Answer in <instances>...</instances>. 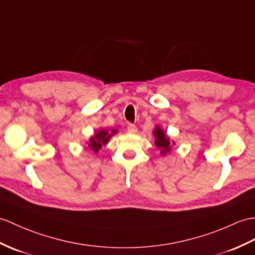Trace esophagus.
<instances>
[{
	"label": "esophagus",
	"instance_id": "34e87169",
	"mask_svg": "<svg viewBox=\"0 0 255 255\" xmlns=\"http://www.w3.org/2000/svg\"><path fill=\"white\" fill-rule=\"evenodd\" d=\"M127 130H128V132H130V133H135V132H137V127H135V125H133V124H128Z\"/></svg>",
	"mask_w": 255,
	"mask_h": 255
}]
</instances>
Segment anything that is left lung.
<instances>
[{
	"mask_svg": "<svg viewBox=\"0 0 255 255\" xmlns=\"http://www.w3.org/2000/svg\"><path fill=\"white\" fill-rule=\"evenodd\" d=\"M154 134H155V145L158 147L159 150H161L162 154H165L166 152L170 151V142L168 140V138L165 135V132L163 130L156 127L154 130Z\"/></svg>",
	"mask_w": 255,
	"mask_h": 255,
	"instance_id": "left-lung-1",
	"label": "left lung"
}]
</instances>
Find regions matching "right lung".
I'll use <instances>...</instances> for the list:
<instances>
[{"label":"right lung","mask_w":255,"mask_h":255,"mask_svg":"<svg viewBox=\"0 0 255 255\" xmlns=\"http://www.w3.org/2000/svg\"><path fill=\"white\" fill-rule=\"evenodd\" d=\"M112 134L116 133V130H112ZM106 130H100V131L94 135V137H92L90 139V143H89V146L91 147V149L93 150V152H98L99 149H101L102 147V144H106L108 143V141L110 140L111 135Z\"/></svg>","instance_id":"add662e5"}]
</instances>
